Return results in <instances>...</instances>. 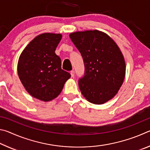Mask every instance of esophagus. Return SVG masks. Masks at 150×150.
Masks as SVG:
<instances>
[{
	"instance_id": "esophagus-1",
	"label": "esophagus",
	"mask_w": 150,
	"mask_h": 150,
	"mask_svg": "<svg viewBox=\"0 0 150 150\" xmlns=\"http://www.w3.org/2000/svg\"><path fill=\"white\" fill-rule=\"evenodd\" d=\"M70 73H71V77H74V75H75V71H71Z\"/></svg>"
}]
</instances>
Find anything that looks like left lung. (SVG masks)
Instances as JSON below:
<instances>
[{
	"instance_id": "8db88e82",
	"label": "left lung",
	"mask_w": 150,
	"mask_h": 150,
	"mask_svg": "<svg viewBox=\"0 0 150 150\" xmlns=\"http://www.w3.org/2000/svg\"><path fill=\"white\" fill-rule=\"evenodd\" d=\"M69 37L85 64V75L79 81L82 95L95 105L110 100L125 77L126 63L120 48L108 34L99 30L73 32Z\"/></svg>"
}]
</instances>
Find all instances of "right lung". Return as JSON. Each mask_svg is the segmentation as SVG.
I'll list each match as a JSON object with an SVG mask.
<instances>
[{"label": "right lung", "mask_w": 150, "mask_h": 150, "mask_svg": "<svg viewBox=\"0 0 150 150\" xmlns=\"http://www.w3.org/2000/svg\"><path fill=\"white\" fill-rule=\"evenodd\" d=\"M62 38L54 33L37 35L22 51L18 62V75L25 89L44 102L56 98L71 77L62 69L60 57L55 53Z\"/></svg>", "instance_id": "add662e5"}]
</instances>
